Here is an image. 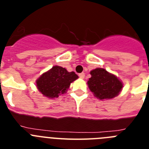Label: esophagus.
I'll return each mask as SVG.
<instances>
[{"instance_id": "obj_1", "label": "esophagus", "mask_w": 149, "mask_h": 149, "mask_svg": "<svg viewBox=\"0 0 149 149\" xmlns=\"http://www.w3.org/2000/svg\"><path fill=\"white\" fill-rule=\"evenodd\" d=\"M79 77H81V78H84V77H85V74H84V72H82V73H80L79 74Z\"/></svg>"}]
</instances>
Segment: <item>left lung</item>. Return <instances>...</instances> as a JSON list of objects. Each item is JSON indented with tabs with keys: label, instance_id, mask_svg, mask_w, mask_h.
Instances as JSON below:
<instances>
[{
	"label": "left lung",
	"instance_id": "1",
	"mask_svg": "<svg viewBox=\"0 0 149 149\" xmlns=\"http://www.w3.org/2000/svg\"><path fill=\"white\" fill-rule=\"evenodd\" d=\"M92 77L87 84L89 89L99 99H110L119 95L122 89V82L115 75L104 68H95L90 72Z\"/></svg>",
	"mask_w": 149,
	"mask_h": 149
}]
</instances>
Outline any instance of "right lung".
Returning <instances> with one entry per match:
<instances>
[{"instance_id": "obj_1", "label": "right lung", "mask_w": 149, "mask_h": 149, "mask_svg": "<svg viewBox=\"0 0 149 149\" xmlns=\"http://www.w3.org/2000/svg\"><path fill=\"white\" fill-rule=\"evenodd\" d=\"M78 77L74 72H68L65 68L54 66L36 81L39 92L48 98H58L64 94L71 83Z\"/></svg>"}]
</instances>
